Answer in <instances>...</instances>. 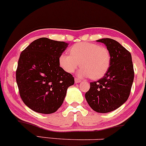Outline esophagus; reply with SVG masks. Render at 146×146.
<instances>
[{"label": "esophagus", "instance_id": "obj_1", "mask_svg": "<svg viewBox=\"0 0 146 146\" xmlns=\"http://www.w3.org/2000/svg\"><path fill=\"white\" fill-rule=\"evenodd\" d=\"M74 81H75V83H80V82H81V80L78 79V78H75Z\"/></svg>", "mask_w": 146, "mask_h": 146}]
</instances>
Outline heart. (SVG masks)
I'll return each mask as SVG.
<instances>
[{
    "instance_id": "heart-1",
    "label": "heart",
    "mask_w": 146,
    "mask_h": 146,
    "mask_svg": "<svg viewBox=\"0 0 146 146\" xmlns=\"http://www.w3.org/2000/svg\"><path fill=\"white\" fill-rule=\"evenodd\" d=\"M70 54H61L58 57L60 67L68 73H72L81 65L78 72L81 77L93 80L102 78L109 70L111 55L108 49L91 42H78L70 47Z\"/></svg>"
}]
</instances>
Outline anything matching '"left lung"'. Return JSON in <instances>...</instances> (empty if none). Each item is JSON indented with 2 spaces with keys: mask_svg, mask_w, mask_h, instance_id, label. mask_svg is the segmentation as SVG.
Masks as SVG:
<instances>
[{
  "mask_svg": "<svg viewBox=\"0 0 146 146\" xmlns=\"http://www.w3.org/2000/svg\"><path fill=\"white\" fill-rule=\"evenodd\" d=\"M96 41L104 43L110 52V66L104 77L90 83L85 96L93 110L108 113L128 99L134 81L133 64L131 54L117 40L106 38Z\"/></svg>",
  "mask_w": 146,
  "mask_h": 146,
  "instance_id": "8db88e82",
  "label": "left lung"
}]
</instances>
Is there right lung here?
Masks as SVG:
<instances>
[{"label":"right lung","mask_w":146,"mask_h":146,"mask_svg":"<svg viewBox=\"0 0 146 146\" xmlns=\"http://www.w3.org/2000/svg\"><path fill=\"white\" fill-rule=\"evenodd\" d=\"M68 45L40 38L21 52L16 83L23 101L34 112H55L63 104L68 88L74 83L72 75L64 71L58 63V57Z\"/></svg>","instance_id":"right-lung-1"}]
</instances>
